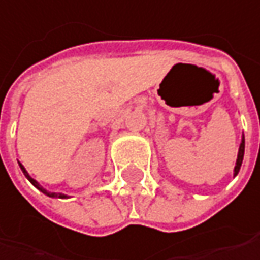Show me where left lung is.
Returning <instances> with one entry per match:
<instances>
[{
	"instance_id": "obj_1",
	"label": "left lung",
	"mask_w": 260,
	"mask_h": 260,
	"mask_svg": "<svg viewBox=\"0 0 260 260\" xmlns=\"http://www.w3.org/2000/svg\"><path fill=\"white\" fill-rule=\"evenodd\" d=\"M244 151H245V136L242 135V141L239 145V151H238V159H236V166H235V176L239 173L241 166H242V160H244Z\"/></svg>"
}]
</instances>
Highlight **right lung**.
I'll return each instance as SVG.
<instances>
[{
    "label": "right lung",
    "mask_w": 260,
    "mask_h": 260,
    "mask_svg": "<svg viewBox=\"0 0 260 260\" xmlns=\"http://www.w3.org/2000/svg\"><path fill=\"white\" fill-rule=\"evenodd\" d=\"M19 167H21V172L24 173V176H25V178H27V179H28L31 184H34V185H35V187H37V188H38L41 193H44L46 196H49V198H59V199H66V198H69L67 194H62V193H53V191H47V190H46L43 185H40V182H37L34 178H31V176L27 173V170L24 169V166H22V164H19Z\"/></svg>",
    "instance_id": "obj_1"
}]
</instances>
